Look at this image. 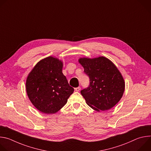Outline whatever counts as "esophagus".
I'll list each match as a JSON object with an SVG mask.
<instances>
[{"mask_svg": "<svg viewBox=\"0 0 151 151\" xmlns=\"http://www.w3.org/2000/svg\"><path fill=\"white\" fill-rule=\"evenodd\" d=\"M80 90H81V87H76V88H75V90L76 91H78V92Z\"/></svg>", "mask_w": 151, "mask_h": 151, "instance_id": "obj_1", "label": "esophagus"}]
</instances>
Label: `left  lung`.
<instances>
[{"label": "left lung", "instance_id": "8db88e82", "mask_svg": "<svg viewBox=\"0 0 151 151\" xmlns=\"http://www.w3.org/2000/svg\"><path fill=\"white\" fill-rule=\"evenodd\" d=\"M79 62L90 78V85L81 91L87 104L95 111H107L121 100L125 89L124 79L115 64L104 57L82 58Z\"/></svg>", "mask_w": 151, "mask_h": 151}]
</instances>
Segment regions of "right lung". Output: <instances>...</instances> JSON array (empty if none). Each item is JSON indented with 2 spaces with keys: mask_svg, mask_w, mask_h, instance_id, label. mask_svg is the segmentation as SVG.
I'll return each mask as SVG.
<instances>
[{
  "mask_svg": "<svg viewBox=\"0 0 151 151\" xmlns=\"http://www.w3.org/2000/svg\"><path fill=\"white\" fill-rule=\"evenodd\" d=\"M62 68L61 61L48 57L38 62L27 78L28 97L42 113L52 114L58 112L74 91L63 74Z\"/></svg>",
  "mask_w": 151,
  "mask_h": 151,
  "instance_id": "1",
  "label": "right lung"
}]
</instances>
